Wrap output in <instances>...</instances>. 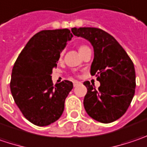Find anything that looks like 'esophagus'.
Segmentation results:
<instances>
[{
    "label": "esophagus",
    "mask_w": 147,
    "mask_h": 147,
    "mask_svg": "<svg viewBox=\"0 0 147 147\" xmlns=\"http://www.w3.org/2000/svg\"><path fill=\"white\" fill-rule=\"evenodd\" d=\"M80 81H77V80H75V81H73V86L74 87H76V86H77L78 85H80Z\"/></svg>",
    "instance_id": "obj_1"
}]
</instances>
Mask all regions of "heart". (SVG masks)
I'll return each instance as SVG.
<instances>
[{
    "label": "heart",
    "instance_id": "1",
    "mask_svg": "<svg viewBox=\"0 0 147 147\" xmlns=\"http://www.w3.org/2000/svg\"><path fill=\"white\" fill-rule=\"evenodd\" d=\"M86 48H87L86 46H80V47H79V51H80V53L83 50V49H85ZM63 53H64V52L62 51L61 53H60V57H61L63 56Z\"/></svg>",
    "mask_w": 147,
    "mask_h": 147
}]
</instances>
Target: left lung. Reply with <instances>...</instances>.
<instances>
[{"mask_svg": "<svg viewBox=\"0 0 147 147\" xmlns=\"http://www.w3.org/2000/svg\"><path fill=\"white\" fill-rule=\"evenodd\" d=\"M74 35L90 42L94 48L90 74L98 76V90L85 81L87 88L84 107L93 119L109 123L124 114L135 94L136 72L133 62L118 42L97 28H72Z\"/></svg>", "mask_w": 147, "mask_h": 147, "instance_id": "obj_1", "label": "left lung"}]
</instances>
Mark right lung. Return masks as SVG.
<instances>
[{"label": "right lung", "mask_w": 147, "mask_h": 147, "mask_svg": "<svg viewBox=\"0 0 147 147\" xmlns=\"http://www.w3.org/2000/svg\"><path fill=\"white\" fill-rule=\"evenodd\" d=\"M72 37L68 29L42 30L29 39L15 62L10 91L23 115L34 125L51 124L64 111L73 84L64 80L53 86L51 75Z\"/></svg>", "instance_id": "add662e5"}]
</instances>
